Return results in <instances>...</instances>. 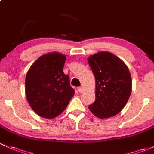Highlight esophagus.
<instances>
[{"instance_id": "esophagus-1", "label": "esophagus", "mask_w": 154, "mask_h": 154, "mask_svg": "<svg viewBox=\"0 0 154 154\" xmlns=\"http://www.w3.org/2000/svg\"><path fill=\"white\" fill-rule=\"evenodd\" d=\"M77 91H78L80 93H82L83 92V89H82V87H79L78 88H77Z\"/></svg>"}]
</instances>
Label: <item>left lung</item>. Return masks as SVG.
I'll return each instance as SVG.
<instances>
[{"label":"left lung","instance_id":"obj_1","mask_svg":"<svg viewBox=\"0 0 154 154\" xmlns=\"http://www.w3.org/2000/svg\"><path fill=\"white\" fill-rule=\"evenodd\" d=\"M88 62L96 81V99L88 108L101 119L116 115L123 109L131 93V76L127 66L108 51L91 55Z\"/></svg>","mask_w":154,"mask_h":154}]
</instances>
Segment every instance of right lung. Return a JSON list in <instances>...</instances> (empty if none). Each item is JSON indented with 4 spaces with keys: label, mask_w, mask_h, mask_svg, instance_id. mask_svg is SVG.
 <instances>
[{
    "label": "right lung",
    "mask_w": 154,
    "mask_h": 154,
    "mask_svg": "<svg viewBox=\"0 0 154 154\" xmlns=\"http://www.w3.org/2000/svg\"><path fill=\"white\" fill-rule=\"evenodd\" d=\"M66 55L43 54L31 66L25 81L28 103L40 116L53 119L66 108L74 94L69 76L63 73Z\"/></svg>",
    "instance_id": "add662e5"
}]
</instances>
